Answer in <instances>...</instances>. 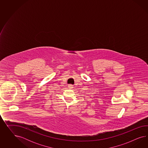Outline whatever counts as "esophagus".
<instances>
[{
    "instance_id": "1",
    "label": "esophagus",
    "mask_w": 148,
    "mask_h": 148,
    "mask_svg": "<svg viewBox=\"0 0 148 148\" xmlns=\"http://www.w3.org/2000/svg\"><path fill=\"white\" fill-rule=\"evenodd\" d=\"M68 88H69V89H72V88H73V86L72 85H69L68 86Z\"/></svg>"
}]
</instances>
